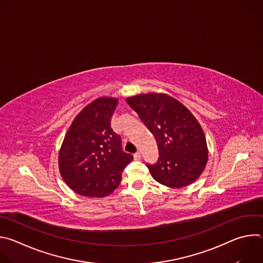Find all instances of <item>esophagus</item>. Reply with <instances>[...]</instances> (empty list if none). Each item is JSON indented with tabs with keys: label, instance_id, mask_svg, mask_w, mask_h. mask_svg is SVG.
<instances>
[{
	"label": "esophagus",
	"instance_id": "obj_1",
	"mask_svg": "<svg viewBox=\"0 0 263 263\" xmlns=\"http://www.w3.org/2000/svg\"><path fill=\"white\" fill-rule=\"evenodd\" d=\"M133 157H134V159H135V160H139V159H140V153H139V152L135 153V154L133 155Z\"/></svg>",
	"mask_w": 263,
	"mask_h": 263
}]
</instances>
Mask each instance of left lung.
Here are the masks:
<instances>
[{
  "label": "left lung",
  "instance_id": "obj_1",
  "mask_svg": "<svg viewBox=\"0 0 263 263\" xmlns=\"http://www.w3.org/2000/svg\"><path fill=\"white\" fill-rule=\"evenodd\" d=\"M129 106L157 142L159 157L146 166L165 186L180 189L196 181L208 160L206 138L192 112L163 93L138 95L127 99Z\"/></svg>",
  "mask_w": 263,
  "mask_h": 263
}]
</instances>
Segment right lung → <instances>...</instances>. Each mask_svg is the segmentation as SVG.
Returning a JSON list of instances; mask_svg holds the SVG:
<instances>
[{"mask_svg":"<svg viewBox=\"0 0 263 263\" xmlns=\"http://www.w3.org/2000/svg\"><path fill=\"white\" fill-rule=\"evenodd\" d=\"M118 100L100 98L71 123L60 148L59 170L70 189L81 196L103 198L122 181L133 156L123 151L122 138L112 130Z\"/></svg>","mask_w":263,"mask_h":263,"instance_id":"obj_1","label":"right lung"}]
</instances>
